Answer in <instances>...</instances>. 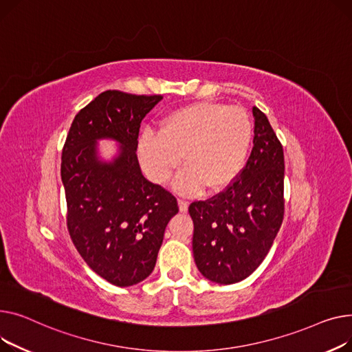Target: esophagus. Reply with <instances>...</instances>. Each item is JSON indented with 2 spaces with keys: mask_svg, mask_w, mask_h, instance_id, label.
Returning a JSON list of instances; mask_svg holds the SVG:
<instances>
[{
  "mask_svg": "<svg viewBox=\"0 0 352 352\" xmlns=\"http://www.w3.org/2000/svg\"><path fill=\"white\" fill-rule=\"evenodd\" d=\"M177 204H179V210H180L182 213L188 212V209H189V201H186V200L179 199V200H177Z\"/></svg>",
  "mask_w": 352,
  "mask_h": 352,
  "instance_id": "1",
  "label": "esophagus"
}]
</instances>
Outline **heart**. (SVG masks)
Returning <instances> with one entry per match:
<instances>
[{"label": "heart", "mask_w": 352, "mask_h": 352, "mask_svg": "<svg viewBox=\"0 0 352 352\" xmlns=\"http://www.w3.org/2000/svg\"><path fill=\"white\" fill-rule=\"evenodd\" d=\"M253 140V123L245 111L219 102H199L173 111L160 123L159 133L144 131L138 156L146 176L168 182L183 157L184 169L173 182L182 195L203 189L220 193L239 179Z\"/></svg>", "instance_id": "1"}]
</instances>
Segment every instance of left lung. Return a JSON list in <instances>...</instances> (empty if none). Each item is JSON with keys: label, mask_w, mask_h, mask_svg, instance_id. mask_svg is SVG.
<instances>
[{"label": "left lung", "mask_w": 352, "mask_h": 352, "mask_svg": "<svg viewBox=\"0 0 352 352\" xmlns=\"http://www.w3.org/2000/svg\"><path fill=\"white\" fill-rule=\"evenodd\" d=\"M253 116V151L239 179L210 200L189 206L196 265L217 284L249 277L270 252L283 223V146L256 107Z\"/></svg>", "instance_id": "left-lung-1"}]
</instances>
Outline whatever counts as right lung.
<instances>
[{"label":"right lung","instance_id":"obj_1","mask_svg":"<svg viewBox=\"0 0 352 352\" xmlns=\"http://www.w3.org/2000/svg\"><path fill=\"white\" fill-rule=\"evenodd\" d=\"M162 99L102 92L78 112L62 151L69 236L92 270L118 287L151 276L179 212L172 193L144 179L136 156L140 122ZM99 140L118 144L111 161L101 159Z\"/></svg>","mask_w":352,"mask_h":352}]
</instances>
